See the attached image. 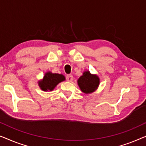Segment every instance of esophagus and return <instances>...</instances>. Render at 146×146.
Wrapping results in <instances>:
<instances>
[{"label":"esophagus","instance_id":"34e87169","mask_svg":"<svg viewBox=\"0 0 146 146\" xmlns=\"http://www.w3.org/2000/svg\"><path fill=\"white\" fill-rule=\"evenodd\" d=\"M66 79L67 81H69V82H71L73 80V77L72 75H67L66 76Z\"/></svg>","mask_w":146,"mask_h":146}]
</instances>
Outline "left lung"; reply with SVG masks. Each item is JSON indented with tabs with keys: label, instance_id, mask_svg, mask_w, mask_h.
I'll return each instance as SVG.
<instances>
[{
	"label": "left lung",
	"instance_id": "left-lung-1",
	"mask_svg": "<svg viewBox=\"0 0 146 146\" xmlns=\"http://www.w3.org/2000/svg\"><path fill=\"white\" fill-rule=\"evenodd\" d=\"M77 83L82 92L89 94L93 93L97 89L100 79L96 75H93L89 71H86L79 78Z\"/></svg>",
	"mask_w": 146,
	"mask_h": 146
}]
</instances>
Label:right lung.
<instances>
[{
	"instance_id": "add662e5",
	"label": "right lung",
	"mask_w": 146,
	"mask_h": 146,
	"mask_svg": "<svg viewBox=\"0 0 146 146\" xmlns=\"http://www.w3.org/2000/svg\"><path fill=\"white\" fill-rule=\"evenodd\" d=\"M65 78L62 74L47 72L45 74L43 80L38 82L40 89L44 91H52L59 83L65 81Z\"/></svg>"
}]
</instances>
